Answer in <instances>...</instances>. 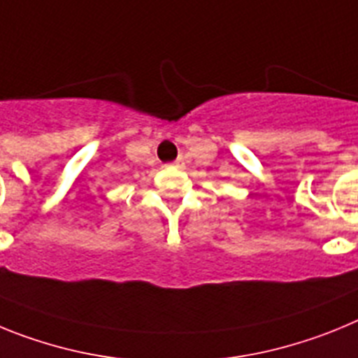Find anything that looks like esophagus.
<instances>
[{
    "label": "esophagus",
    "mask_w": 358,
    "mask_h": 358,
    "mask_svg": "<svg viewBox=\"0 0 358 358\" xmlns=\"http://www.w3.org/2000/svg\"><path fill=\"white\" fill-rule=\"evenodd\" d=\"M173 164H181V161H176V163H173Z\"/></svg>",
    "instance_id": "obj_1"
}]
</instances>
